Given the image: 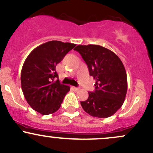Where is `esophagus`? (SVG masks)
Masks as SVG:
<instances>
[{"label":"esophagus","instance_id":"1","mask_svg":"<svg viewBox=\"0 0 153 153\" xmlns=\"http://www.w3.org/2000/svg\"><path fill=\"white\" fill-rule=\"evenodd\" d=\"M73 89L75 91H78L80 90V88H77V87H73Z\"/></svg>","mask_w":153,"mask_h":153}]
</instances>
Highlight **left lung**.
<instances>
[{
  "mask_svg": "<svg viewBox=\"0 0 153 153\" xmlns=\"http://www.w3.org/2000/svg\"><path fill=\"white\" fill-rule=\"evenodd\" d=\"M81 54L89 74L96 80L94 92L80 101L82 108L92 117L106 118L122 107L127 91V73L118 56L100 45H78L74 49Z\"/></svg>",
  "mask_w": 153,
  "mask_h": 153,
  "instance_id": "8db88e82",
  "label": "left lung"
}]
</instances>
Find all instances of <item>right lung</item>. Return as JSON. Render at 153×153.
<instances>
[{
	"mask_svg": "<svg viewBox=\"0 0 153 153\" xmlns=\"http://www.w3.org/2000/svg\"><path fill=\"white\" fill-rule=\"evenodd\" d=\"M75 45L47 42L31 51L24 61L21 73L23 94L29 106L41 114L57 111L69 92L70 86L55 80L58 78L55 68Z\"/></svg>",
	"mask_w": 153,
	"mask_h": 153,
	"instance_id": "right-lung-1",
	"label": "right lung"
}]
</instances>
